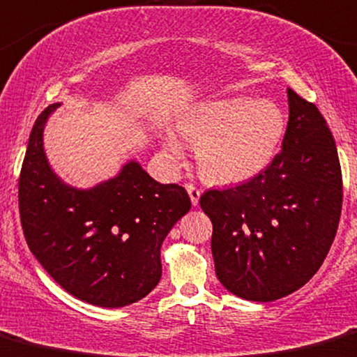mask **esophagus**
I'll use <instances>...</instances> for the list:
<instances>
[{
	"instance_id": "esophagus-1",
	"label": "esophagus",
	"mask_w": 357,
	"mask_h": 357,
	"mask_svg": "<svg viewBox=\"0 0 357 357\" xmlns=\"http://www.w3.org/2000/svg\"><path fill=\"white\" fill-rule=\"evenodd\" d=\"M185 188H186V191H188V195H190L191 205H193V207H197L198 202H200V190H198L195 185H191V183H186Z\"/></svg>"
}]
</instances>
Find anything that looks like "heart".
Masks as SVG:
<instances>
[{"label": "heart", "instance_id": "obj_1", "mask_svg": "<svg viewBox=\"0 0 357 357\" xmlns=\"http://www.w3.org/2000/svg\"><path fill=\"white\" fill-rule=\"evenodd\" d=\"M286 114L273 100L224 97L207 100L179 118V131L197 145L198 169L219 185L241 183L260 174L279 152ZM164 147L179 155L183 142L167 131Z\"/></svg>", "mask_w": 357, "mask_h": 357}]
</instances>
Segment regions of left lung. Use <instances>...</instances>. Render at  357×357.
Listing matches in <instances>:
<instances>
[{
	"mask_svg": "<svg viewBox=\"0 0 357 357\" xmlns=\"http://www.w3.org/2000/svg\"><path fill=\"white\" fill-rule=\"evenodd\" d=\"M282 150L243 185L208 190L200 207L213 226L217 279L248 301L303 287L327 257L342 208L335 142L314 104L287 89Z\"/></svg>",
	"mask_w": 357,
	"mask_h": 357,
	"instance_id": "obj_1",
	"label": "left lung"
}]
</instances>
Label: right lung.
Listing matches in <instances>:
<instances>
[{"instance_id": "right-lung-1", "label": "right lung", "mask_w": 357, "mask_h": 357, "mask_svg": "<svg viewBox=\"0 0 357 357\" xmlns=\"http://www.w3.org/2000/svg\"><path fill=\"white\" fill-rule=\"evenodd\" d=\"M61 104L40 112L18 181L25 241L66 292L89 305L121 307L140 301L162 275L160 246L188 212V193L160 185L137 160L118 176L82 190L52 171L44 126Z\"/></svg>"}]
</instances>
